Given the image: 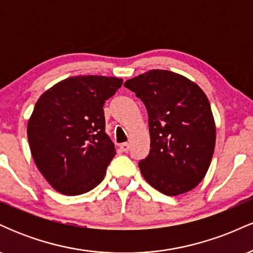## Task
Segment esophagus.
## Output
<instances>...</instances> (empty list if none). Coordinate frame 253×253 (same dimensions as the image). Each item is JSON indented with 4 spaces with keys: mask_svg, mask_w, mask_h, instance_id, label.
Segmentation results:
<instances>
[{
    "mask_svg": "<svg viewBox=\"0 0 253 253\" xmlns=\"http://www.w3.org/2000/svg\"><path fill=\"white\" fill-rule=\"evenodd\" d=\"M120 149L124 151V152H128L129 150V144L128 143H123L120 145Z\"/></svg>",
    "mask_w": 253,
    "mask_h": 253,
    "instance_id": "obj_1",
    "label": "esophagus"
}]
</instances>
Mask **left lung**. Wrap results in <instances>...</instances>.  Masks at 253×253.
<instances>
[{
  "label": "left lung",
  "instance_id": "obj_1",
  "mask_svg": "<svg viewBox=\"0 0 253 253\" xmlns=\"http://www.w3.org/2000/svg\"><path fill=\"white\" fill-rule=\"evenodd\" d=\"M143 101L149 115L150 152L141 175L168 196L184 194L202 181L215 147L211 104L200 86L167 70H151L124 84Z\"/></svg>",
  "mask_w": 253,
  "mask_h": 253
}]
</instances>
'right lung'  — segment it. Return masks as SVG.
<instances>
[{"instance_id": "right-lung-1", "label": "right lung", "mask_w": 253, "mask_h": 253, "mask_svg": "<svg viewBox=\"0 0 253 253\" xmlns=\"http://www.w3.org/2000/svg\"><path fill=\"white\" fill-rule=\"evenodd\" d=\"M123 80L75 76L40 96L27 125L32 157L42 175L64 195H81L101 183L115 147L106 134L104 102Z\"/></svg>"}]
</instances>
